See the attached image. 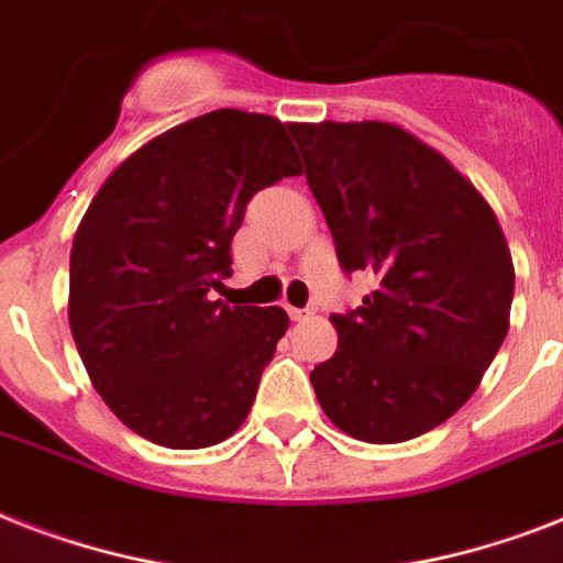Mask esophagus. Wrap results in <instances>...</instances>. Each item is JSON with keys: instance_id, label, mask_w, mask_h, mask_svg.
Returning a JSON list of instances; mask_svg holds the SVG:
<instances>
[{"instance_id": "obj_1", "label": "esophagus", "mask_w": 563, "mask_h": 563, "mask_svg": "<svg viewBox=\"0 0 563 563\" xmlns=\"http://www.w3.org/2000/svg\"><path fill=\"white\" fill-rule=\"evenodd\" d=\"M289 318H291V321H307V318H309V309L289 307Z\"/></svg>"}]
</instances>
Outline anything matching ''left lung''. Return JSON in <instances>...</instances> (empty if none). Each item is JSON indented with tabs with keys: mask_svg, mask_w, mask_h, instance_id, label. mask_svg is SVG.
I'll return each instance as SVG.
<instances>
[{
	"mask_svg": "<svg viewBox=\"0 0 563 563\" xmlns=\"http://www.w3.org/2000/svg\"><path fill=\"white\" fill-rule=\"evenodd\" d=\"M344 272L374 291L333 316L339 347L309 374L335 427L418 438L471 400L508 333L515 263L497 212L432 145L391 122H295Z\"/></svg>",
	"mask_w": 563,
	"mask_h": 563,
	"instance_id": "8db88e82",
	"label": "left lung"
}]
</instances>
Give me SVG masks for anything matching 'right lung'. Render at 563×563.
<instances>
[{
	"mask_svg": "<svg viewBox=\"0 0 563 563\" xmlns=\"http://www.w3.org/2000/svg\"><path fill=\"white\" fill-rule=\"evenodd\" d=\"M300 172L289 125L221 108L148 140L90 201L69 254V330L136 435L201 450L245 423L289 316L210 291L254 192Z\"/></svg>",
	"mask_w": 563,
	"mask_h": 563,
	"instance_id": "1",
	"label": "right lung"
}]
</instances>
